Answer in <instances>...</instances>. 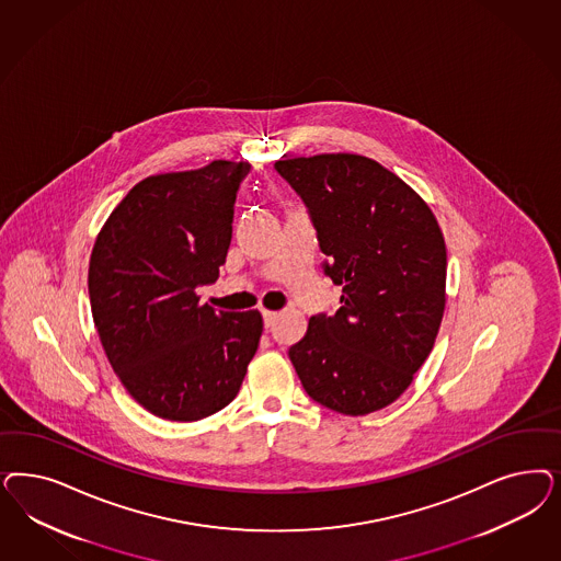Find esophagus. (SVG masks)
Segmentation results:
<instances>
[{
	"label": "esophagus",
	"instance_id": "esophagus-1",
	"mask_svg": "<svg viewBox=\"0 0 561 561\" xmlns=\"http://www.w3.org/2000/svg\"><path fill=\"white\" fill-rule=\"evenodd\" d=\"M262 316H264V325H266V328H272L274 322H276V318H278V313H276V311H271V309H264V311H262Z\"/></svg>",
	"mask_w": 561,
	"mask_h": 561
}]
</instances>
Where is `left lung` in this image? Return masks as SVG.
Returning a JSON list of instances; mask_svg holds the SVG:
<instances>
[{"mask_svg": "<svg viewBox=\"0 0 561 561\" xmlns=\"http://www.w3.org/2000/svg\"><path fill=\"white\" fill-rule=\"evenodd\" d=\"M274 169L308 206L325 276L343 285V306L309 318L290 363L328 409L380 411L434 348L446 308L442 229L413 187L362 154L299 157Z\"/></svg>", "mask_w": 561, "mask_h": 561, "instance_id": "8db88e82", "label": "left lung"}]
</instances>
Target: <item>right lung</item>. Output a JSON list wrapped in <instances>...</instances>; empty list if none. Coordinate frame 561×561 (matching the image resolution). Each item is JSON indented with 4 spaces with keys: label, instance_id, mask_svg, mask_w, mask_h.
<instances>
[{
    "label": "right lung",
    "instance_id": "add662e5",
    "mask_svg": "<svg viewBox=\"0 0 561 561\" xmlns=\"http://www.w3.org/2000/svg\"><path fill=\"white\" fill-rule=\"evenodd\" d=\"M252 164L213 161L150 175L117 204L92 248V320L108 363L152 415L198 421L237 397L262 316L199 304L233 236L239 183Z\"/></svg>",
    "mask_w": 561,
    "mask_h": 561
}]
</instances>
